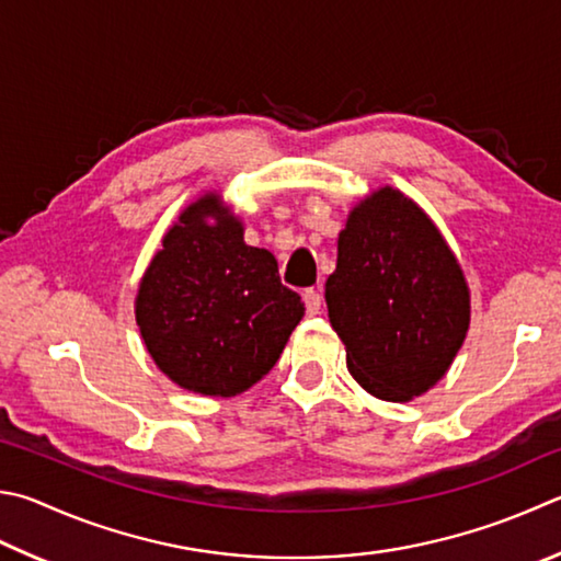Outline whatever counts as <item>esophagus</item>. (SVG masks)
Listing matches in <instances>:
<instances>
[{
    "mask_svg": "<svg viewBox=\"0 0 561 561\" xmlns=\"http://www.w3.org/2000/svg\"><path fill=\"white\" fill-rule=\"evenodd\" d=\"M321 294L319 291H316V289H307V291H304V304H307V313L309 316H316V313H319L321 311Z\"/></svg>",
    "mask_w": 561,
    "mask_h": 561,
    "instance_id": "34e87169",
    "label": "esophagus"
}]
</instances>
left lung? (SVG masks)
<instances>
[{"mask_svg": "<svg viewBox=\"0 0 561 561\" xmlns=\"http://www.w3.org/2000/svg\"><path fill=\"white\" fill-rule=\"evenodd\" d=\"M325 304L348 373L387 402L432 390L471 323V291L456 254L434 220L392 186L348 213Z\"/></svg>", "mask_w": 561, "mask_h": 561, "instance_id": "8db88e82", "label": "left lung"}]
</instances>
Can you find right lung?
<instances>
[{
	"label": "right lung",
	"mask_w": 561,
	"mask_h": 561,
	"mask_svg": "<svg viewBox=\"0 0 561 561\" xmlns=\"http://www.w3.org/2000/svg\"><path fill=\"white\" fill-rule=\"evenodd\" d=\"M135 316L157 368L206 397H236L267 375L304 316L270 250L208 191L181 210L139 279Z\"/></svg>",
	"instance_id": "1"
}]
</instances>
